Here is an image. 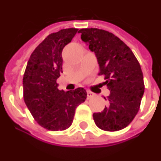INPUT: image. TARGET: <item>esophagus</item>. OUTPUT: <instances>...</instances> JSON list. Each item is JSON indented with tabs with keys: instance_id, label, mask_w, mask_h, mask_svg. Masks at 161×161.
I'll list each match as a JSON object with an SVG mask.
<instances>
[{
	"instance_id": "34e87169",
	"label": "esophagus",
	"mask_w": 161,
	"mask_h": 161,
	"mask_svg": "<svg viewBox=\"0 0 161 161\" xmlns=\"http://www.w3.org/2000/svg\"><path fill=\"white\" fill-rule=\"evenodd\" d=\"M93 96V93L92 92H87V98H91Z\"/></svg>"
}]
</instances>
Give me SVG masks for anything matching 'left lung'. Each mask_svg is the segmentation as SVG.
<instances>
[{
    "mask_svg": "<svg viewBox=\"0 0 161 161\" xmlns=\"http://www.w3.org/2000/svg\"><path fill=\"white\" fill-rule=\"evenodd\" d=\"M81 39L95 52L99 75L110 90L104 111L93 114L97 126L104 131L122 130L137 115L145 92L143 73L131 49L118 36L99 29H82Z\"/></svg>",
    "mask_w": 161,
    "mask_h": 161,
    "instance_id": "obj_1",
    "label": "left lung"
}]
</instances>
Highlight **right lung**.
<instances>
[{
    "instance_id": "obj_1",
    "label": "right lung",
    "mask_w": 161,
    "mask_h": 161,
    "mask_svg": "<svg viewBox=\"0 0 161 161\" xmlns=\"http://www.w3.org/2000/svg\"><path fill=\"white\" fill-rule=\"evenodd\" d=\"M77 29H64L49 35L31 54L23 75V98L35 120L49 131H64L73 122L76 108L84 103V88L65 92L57 79L63 72L62 51Z\"/></svg>"
}]
</instances>
